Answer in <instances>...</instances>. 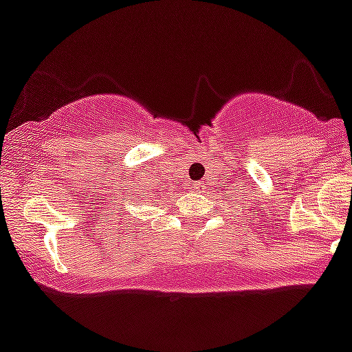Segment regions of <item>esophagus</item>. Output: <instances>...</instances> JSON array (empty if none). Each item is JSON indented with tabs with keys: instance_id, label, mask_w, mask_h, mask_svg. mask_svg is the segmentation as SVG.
Listing matches in <instances>:
<instances>
[{
	"instance_id": "34e87169",
	"label": "esophagus",
	"mask_w": 352,
	"mask_h": 352,
	"mask_svg": "<svg viewBox=\"0 0 352 352\" xmlns=\"http://www.w3.org/2000/svg\"><path fill=\"white\" fill-rule=\"evenodd\" d=\"M190 190L202 191V184H199V182H193V184H190Z\"/></svg>"
}]
</instances>
